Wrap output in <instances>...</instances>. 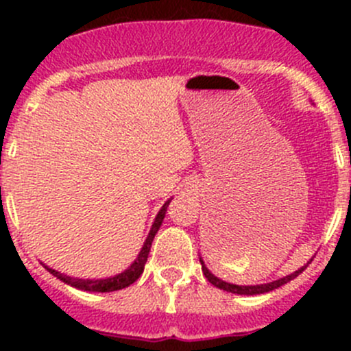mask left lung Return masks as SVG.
I'll return each instance as SVG.
<instances>
[{
	"label": "left lung",
	"mask_w": 351,
	"mask_h": 351,
	"mask_svg": "<svg viewBox=\"0 0 351 351\" xmlns=\"http://www.w3.org/2000/svg\"><path fill=\"white\" fill-rule=\"evenodd\" d=\"M198 258H200V265H202V271H204L205 278H207L208 282H210L212 285L217 287V289L221 290H226V292H231V293H238V295H258V293H267V292H271V290L278 289V287L285 285L287 282L293 280L295 277H299L300 274H302L304 270L307 268V265L313 261V258H311L309 261H307L304 267H300L299 270L292 271V274L285 275V277L278 278V280H274V282H268V284H256V285H236V284H231V282H226L222 280V278L215 277L214 274H212L210 270L207 268V265H205V261L202 260V256L198 254Z\"/></svg>",
	"instance_id": "left-lung-1"
}]
</instances>
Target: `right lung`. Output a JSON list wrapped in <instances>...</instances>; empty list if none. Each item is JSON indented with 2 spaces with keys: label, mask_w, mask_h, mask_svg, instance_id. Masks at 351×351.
Returning a JSON list of instances; mask_svg holds the SVG:
<instances>
[{
  "label": "right lung",
  "mask_w": 351,
  "mask_h": 351,
  "mask_svg": "<svg viewBox=\"0 0 351 351\" xmlns=\"http://www.w3.org/2000/svg\"><path fill=\"white\" fill-rule=\"evenodd\" d=\"M171 200H173V197L168 198V200L165 202V205L159 208V212L156 214V217H154L153 226H151L149 234H147V238L144 239V244H143V247H141L139 254H137L136 260H134L132 263L125 268V270L120 271V274L112 275V277H105V278H80V277H71V275L62 274V271H59V270H54V268L47 267V265L42 263V261L40 263L44 265V268H47V270L51 271L54 277H58L61 282H64V284L74 287V289H77V290H84V292H115V290L125 289V287L132 285L134 282H136L137 278L143 275L144 265H146L147 256H149L151 244H153L154 236L158 234L159 228H161L162 219H165L166 210H168V205Z\"/></svg>",
  "instance_id": "1"
}]
</instances>
